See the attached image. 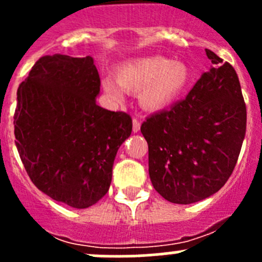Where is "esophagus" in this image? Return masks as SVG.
I'll list each match as a JSON object with an SVG mask.
<instances>
[{"mask_svg": "<svg viewBox=\"0 0 262 262\" xmlns=\"http://www.w3.org/2000/svg\"><path fill=\"white\" fill-rule=\"evenodd\" d=\"M139 129H141V121L137 118L133 119V132L134 133H138Z\"/></svg>", "mask_w": 262, "mask_h": 262, "instance_id": "obj_1", "label": "esophagus"}]
</instances>
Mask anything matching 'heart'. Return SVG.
Returning a JSON list of instances; mask_svg holds the SVG:
<instances>
[{"instance_id":"1","label":"heart","mask_w":262,"mask_h":262,"mask_svg":"<svg viewBox=\"0 0 262 262\" xmlns=\"http://www.w3.org/2000/svg\"><path fill=\"white\" fill-rule=\"evenodd\" d=\"M190 81L191 73L186 63L153 55L123 63L116 71V81L106 78L102 81V87L116 104L124 101V91L138 92L141 106L157 112L175 102Z\"/></svg>"}]
</instances>
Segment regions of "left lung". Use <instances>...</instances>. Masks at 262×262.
<instances>
[{
    "label": "left lung",
    "instance_id": "left-lung-1",
    "mask_svg": "<svg viewBox=\"0 0 262 262\" xmlns=\"http://www.w3.org/2000/svg\"><path fill=\"white\" fill-rule=\"evenodd\" d=\"M212 62L170 110L150 115L141 132L156 191L175 204L215 194L232 175L246 134V104L234 68L212 50Z\"/></svg>",
    "mask_w": 262,
    "mask_h": 262
}]
</instances>
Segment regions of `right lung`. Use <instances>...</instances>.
<instances>
[{
	"instance_id": "right-lung-1",
	"label": "right lung",
	"mask_w": 262,
	"mask_h": 262,
	"mask_svg": "<svg viewBox=\"0 0 262 262\" xmlns=\"http://www.w3.org/2000/svg\"><path fill=\"white\" fill-rule=\"evenodd\" d=\"M94 58L44 55L17 89L15 143L40 191L77 209L96 204L112 184L116 152L132 118L96 104Z\"/></svg>"
}]
</instances>
